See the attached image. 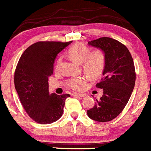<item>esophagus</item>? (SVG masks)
Masks as SVG:
<instances>
[{
    "label": "esophagus",
    "mask_w": 151,
    "mask_h": 151,
    "mask_svg": "<svg viewBox=\"0 0 151 151\" xmlns=\"http://www.w3.org/2000/svg\"><path fill=\"white\" fill-rule=\"evenodd\" d=\"M86 94H79V93H73L72 96L74 97H79V98H83L86 96Z\"/></svg>",
    "instance_id": "1"
}]
</instances>
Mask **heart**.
<instances>
[{
	"instance_id": "1",
	"label": "heart",
	"mask_w": 151,
	"mask_h": 151,
	"mask_svg": "<svg viewBox=\"0 0 151 151\" xmlns=\"http://www.w3.org/2000/svg\"><path fill=\"white\" fill-rule=\"evenodd\" d=\"M69 57L77 63H82L83 71L88 75L97 77L102 73L106 63L105 54L101 49H95L89 52L87 46L82 43H76L71 46L68 51ZM62 60L59 59L56 62V69L59 68ZM86 83V79L84 77L71 78L68 82L69 88L74 91H80Z\"/></svg>"
}]
</instances>
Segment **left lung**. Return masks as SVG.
Returning <instances> with one entry per match:
<instances>
[{
  "mask_svg": "<svg viewBox=\"0 0 151 151\" xmlns=\"http://www.w3.org/2000/svg\"><path fill=\"white\" fill-rule=\"evenodd\" d=\"M89 46L101 49L106 63L101 81L96 86L104 91L99 101L87 111L91 119L106 122L116 118L124 109L136 82L133 60L123 44L109 37H102L88 42Z\"/></svg>",
  "mask_w": 151,
  "mask_h": 151,
  "instance_id": "8db88e82",
  "label": "left lung"
}]
</instances>
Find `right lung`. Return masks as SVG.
Segmentation results:
<instances>
[{
  "mask_svg": "<svg viewBox=\"0 0 151 151\" xmlns=\"http://www.w3.org/2000/svg\"><path fill=\"white\" fill-rule=\"evenodd\" d=\"M71 42H39L25 50L15 69L14 83L27 113L42 124L56 122L63 113L68 94L58 95L48 90L56 56Z\"/></svg>",
  "mask_w": 151,
  "mask_h": 151,
  "instance_id": "1",
  "label": "right lung"
}]
</instances>
